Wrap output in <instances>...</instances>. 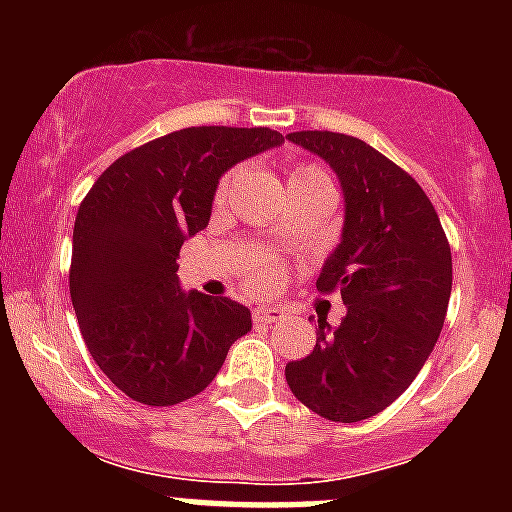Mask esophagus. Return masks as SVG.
<instances>
[{"label":"esophagus","instance_id":"esophagus-1","mask_svg":"<svg viewBox=\"0 0 512 512\" xmlns=\"http://www.w3.org/2000/svg\"><path fill=\"white\" fill-rule=\"evenodd\" d=\"M282 318H284L282 307H256V310H253V320H256L259 325L277 323V320Z\"/></svg>","mask_w":512,"mask_h":512}]
</instances>
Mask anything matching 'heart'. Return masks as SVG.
I'll return each instance as SVG.
<instances>
[{
  "label": "heart",
  "instance_id": "1",
  "mask_svg": "<svg viewBox=\"0 0 512 512\" xmlns=\"http://www.w3.org/2000/svg\"><path fill=\"white\" fill-rule=\"evenodd\" d=\"M310 176H325L323 169H318V166H310V164H302V166H295L292 169V176H289V182H297V179H310ZM225 192H228V179L223 182V187H220V192H217V197L223 200ZM277 269L271 264H259L256 269L251 271V287L253 289H274L277 287Z\"/></svg>",
  "mask_w": 512,
  "mask_h": 512
}]
</instances>
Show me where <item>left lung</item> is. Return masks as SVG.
I'll list each match as a JSON object with an SVG mask.
<instances>
[{
	"instance_id": "obj_1",
	"label": "left lung",
	"mask_w": 512,
	"mask_h": 512,
	"mask_svg": "<svg viewBox=\"0 0 512 512\" xmlns=\"http://www.w3.org/2000/svg\"><path fill=\"white\" fill-rule=\"evenodd\" d=\"M287 140L341 184V243L315 284L341 292L346 318L338 328L318 320L312 354L289 361L284 377L312 413L356 423L392 405L431 356L451 297V248L420 184L364 140L328 130Z\"/></svg>"
}]
</instances>
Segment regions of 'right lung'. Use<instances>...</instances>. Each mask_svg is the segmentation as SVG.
I'll list each match as a JSON object with an SVG mask.
<instances>
[{"instance_id": "1", "label": "right lung", "mask_w": 512, "mask_h": 512, "mask_svg": "<svg viewBox=\"0 0 512 512\" xmlns=\"http://www.w3.org/2000/svg\"><path fill=\"white\" fill-rule=\"evenodd\" d=\"M269 128H184L125 153L81 202L71 302L97 366L135 402L200 395L251 330L230 297L179 287V248L210 223L220 176L282 146Z\"/></svg>"}]
</instances>
